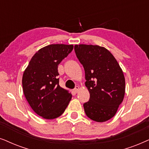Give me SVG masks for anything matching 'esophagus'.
<instances>
[{"label":"esophagus","instance_id":"esophagus-1","mask_svg":"<svg viewBox=\"0 0 149 149\" xmlns=\"http://www.w3.org/2000/svg\"><path fill=\"white\" fill-rule=\"evenodd\" d=\"M79 90H80V87L79 86H76V88H74V90H73V92H74L75 93H77L79 91Z\"/></svg>","mask_w":149,"mask_h":149}]
</instances>
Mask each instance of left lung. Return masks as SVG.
Here are the masks:
<instances>
[{"label":"left lung","instance_id":"left-lung-1","mask_svg":"<svg viewBox=\"0 0 149 149\" xmlns=\"http://www.w3.org/2000/svg\"><path fill=\"white\" fill-rule=\"evenodd\" d=\"M75 52L85 71V85L90 99L84 104L86 116L105 122L116 114L123 101L125 80L117 61L108 49L100 45H75Z\"/></svg>","mask_w":149,"mask_h":149}]
</instances>
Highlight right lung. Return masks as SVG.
I'll return each mask as SVG.
<instances>
[{"label": "right lung", "instance_id": "1", "mask_svg": "<svg viewBox=\"0 0 149 149\" xmlns=\"http://www.w3.org/2000/svg\"><path fill=\"white\" fill-rule=\"evenodd\" d=\"M73 45L51 44L32 57L22 76L23 92L30 106L45 119L64 112L71 100L69 91L59 85L58 65L73 50Z\"/></svg>", "mask_w": 149, "mask_h": 149}]
</instances>
